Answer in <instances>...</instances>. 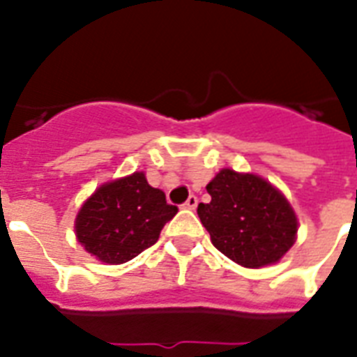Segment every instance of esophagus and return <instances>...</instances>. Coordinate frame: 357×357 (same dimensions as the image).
Listing matches in <instances>:
<instances>
[{"label":"esophagus","instance_id":"34e87169","mask_svg":"<svg viewBox=\"0 0 357 357\" xmlns=\"http://www.w3.org/2000/svg\"><path fill=\"white\" fill-rule=\"evenodd\" d=\"M196 206H198V198H196L195 195L189 196V198H187V202L183 204L185 209H196Z\"/></svg>","mask_w":357,"mask_h":357}]
</instances>
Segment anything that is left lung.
Returning a JSON list of instances; mask_svg holds the SVG:
<instances>
[{"label":"left lung","mask_w":357,"mask_h":357,"mask_svg":"<svg viewBox=\"0 0 357 357\" xmlns=\"http://www.w3.org/2000/svg\"><path fill=\"white\" fill-rule=\"evenodd\" d=\"M206 189L211 202L198 206V217L215 248L238 265L278 263L296 241L293 207L266 179L222 168Z\"/></svg>","instance_id":"1"}]
</instances>
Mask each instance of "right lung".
<instances>
[{"mask_svg": "<svg viewBox=\"0 0 357 357\" xmlns=\"http://www.w3.org/2000/svg\"><path fill=\"white\" fill-rule=\"evenodd\" d=\"M176 213L178 207L148 185L144 172H133L98 187L75 217V235L96 259L120 265L155 244Z\"/></svg>", "mask_w": 357, "mask_h": 357, "instance_id": "add662e5", "label": "right lung"}]
</instances>
